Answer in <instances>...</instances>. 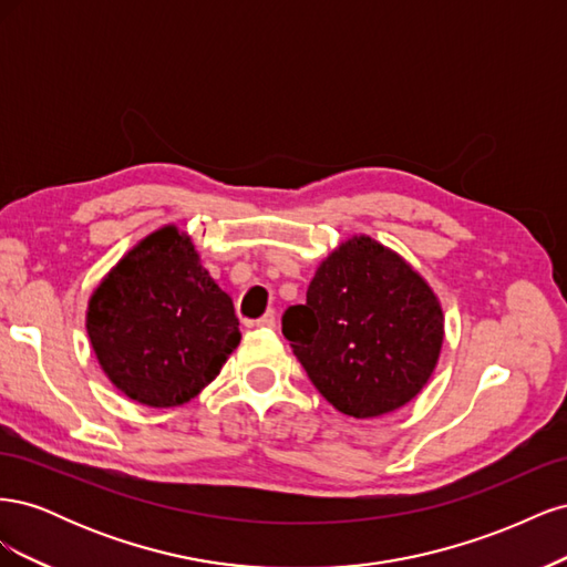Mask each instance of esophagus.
I'll use <instances>...</instances> for the list:
<instances>
[{"mask_svg":"<svg viewBox=\"0 0 567 567\" xmlns=\"http://www.w3.org/2000/svg\"><path fill=\"white\" fill-rule=\"evenodd\" d=\"M257 326H260V329H274V326H277V315L269 310L267 315H262L260 319H257Z\"/></svg>","mask_w":567,"mask_h":567,"instance_id":"obj_1","label":"esophagus"}]
</instances>
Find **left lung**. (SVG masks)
I'll return each instance as SVG.
<instances>
[{"label": "left lung", "mask_w": 567, "mask_h": 567, "mask_svg": "<svg viewBox=\"0 0 567 567\" xmlns=\"http://www.w3.org/2000/svg\"><path fill=\"white\" fill-rule=\"evenodd\" d=\"M284 336L338 411L375 419L431 381L444 315L431 284L400 252L359 234L323 257L307 302L286 310Z\"/></svg>", "instance_id": "1"}]
</instances>
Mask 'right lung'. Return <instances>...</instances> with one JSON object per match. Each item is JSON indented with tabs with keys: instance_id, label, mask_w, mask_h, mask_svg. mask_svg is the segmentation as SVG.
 Masks as SVG:
<instances>
[{
	"instance_id": "right-lung-1",
	"label": "right lung",
	"mask_w": 567,
	"mask_h": 567,
	"mask_svg": "<svg viewBox=\"0 0 567 567\" xmlns=\"http://www.w3.org/2000/svg\"><path fill=\"white\" fill-rule=\"evenodd\" d=\"M84 326L109 381L153 409L194 400L241 342L231 298L177 225L120 257L94 288Z\"/></svg>"
}]
</instances>
